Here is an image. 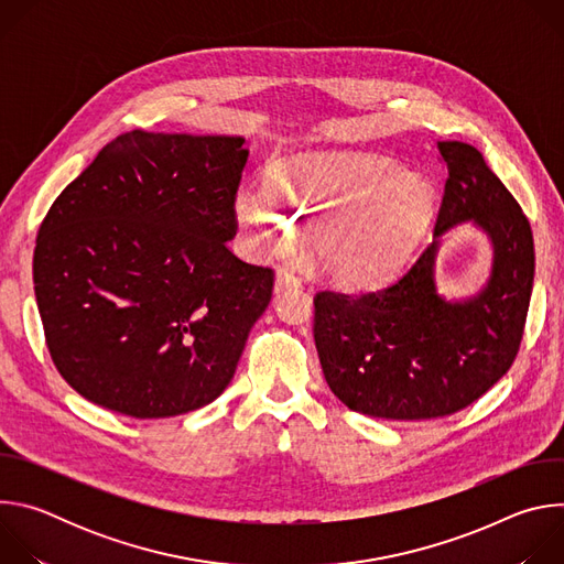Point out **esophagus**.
I'll list each match as a JSON object with an SVG mask.
<instances>
[{"instance_id": "34e87169", "label": "esophagus", "mask_w": 564, "mask_h": 564, "mask_svg": "<svg viewBox=\"0 0 564 564\" xmlns=\"http://www.w3.org/2000/svg\"><path fill=\"white\" fill-rule=\"evenodd\" d=\"M301 281L294 276V272L292 270H288V268H276V272H274V292H281V290H285V288H296Z\"/></svg>"}]
</instances>
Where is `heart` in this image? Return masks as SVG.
I'll return each instance as SVG.
<instances>
[{
    "instance_id": "obj_1",
    "label": "heart",
    "mask_w": 564,
    "mask_h": 564,
    "mask_svg": "<svg viewBox=\"0 0 564 564\" xmlns=\"http://www.w3.org/2000/svg\"><path fill=\"white\" fill-rule=\"evenodd\" d=\"M279 207L294 220L314 215L307 243L326 274L366 288L390 276L415 250L433 214V192L381 155L299 151L279 163L270 181L257 178L240 189L236 212L252 254L274 252L294 238Z\"/></svg>"
}]
</instances>
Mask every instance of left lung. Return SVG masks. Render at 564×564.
Returning <instances> with one entry per match:
<instances>
[{
  "label": "left lung",
  "mask_w": 564,
  "mask_h": 564,
  "mask_svg": "<svg viewBox=\"0 0 564 564\" xmlns=\"http://www.w3.org/2000/svg\"><path fill=\"white\" fill-rule=\"evenodd\" d=\"M448 178L433 243L390 285L359 296H314V344L330 390L361 415L433 420L453 415L511 368L529 312L535 252L522 207L481 153L437 142ZM473 221L492 240V274L473 297L436 292L441 236Z\"/></svg>",
  "instance_id": "obj_1"
}]
</instances>
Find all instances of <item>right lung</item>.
Wrapping results in <instances>:
<instances>
[{
	"mask_svg": "<svg viewBox=\"0 0 564 564\" xmlns=\"http://www.w3.org/2000/svg\"><path fill=\"white\" fill-rule=\"evenodd\" d=\"M240 135L129 131L51 205L33 254L51 359L94 404L176 417L227 388L274 272L234 257Z\"/></svg>",
	"mask_w": 564,
	"mask_h": 564,
	"instance_id": "add662e5",
	"label": "right lung"
}]
</instances>
